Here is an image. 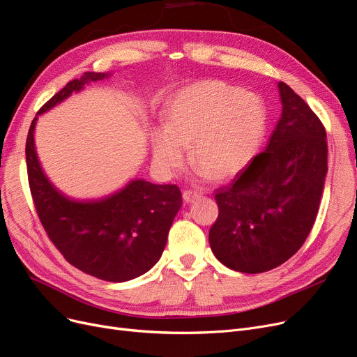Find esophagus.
Segmentation results:
<instances>
[{
    "instance_id": "34e87169",
    "label": "esophagus",
    "mask_w": 357,
    "mask_h": 357,
    "mask_svg": "<svg viewBox=\"0 0 357 357\" xmlns=\"http://www.w3.org/2000/svg\"><path fill=\"white\" fill-rule=\"evenodd\" d=\"M198 197H201V192L192 191V190H187V191H183V194H182V198H183L185 203H192V201L197 199Z\"/></svg>"
}]
</instances>
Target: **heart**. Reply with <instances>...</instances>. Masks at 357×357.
<instances>
[{"label":"heart","mask_w":357,"mask_h":357,"mask_svg":"<svg viewBox=\"0 0 357 357\" xmlns=\"http://www.w3.org/2000/svg\"><path fill=\"white\" fill-rule=\"evenodd\" d=\"M267 123L266 102L255 91L215 80L195 83L169 102L166 126L154 128L153 163L163 175H175L191 144L201 176H234L255 158Z\"/></svg>","instance_id":"1"}]
</instances>
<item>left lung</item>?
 Returning <instances> with one entry per match:
<instances>
[{"label": "left lung", "instance_id": "8db88e82", "mask_svg": "<svg viewBox=\"0 0 357 357\" xmlns=\"http://www.w3.org/2000/svg\"><path fill=\"white\" fill-rule=\"evenodd\" d=\"M266 150L230 185L215 191L219 217L211 251L226 267L257 274L282 266L311 231L327 175V132L307 103L286 83Z\"/></svg>", "mask_w": 357, "mask_h": 357}]
</instances>
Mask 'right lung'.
Returning <instances> with one entry per match:
<instances>
[{
  "label": "right lung",
  "mask_w": 357,
  "mask_h": 357,
  "mask_svg": "<svg viewBox=\"0 0 357 357\" xmlns=\"http://www.w3.org/2000/svg\"><path fill=\"white\" fill-rule=\"evenodd\" d=\"M105 73H84L66 84L38 112L50 111L84 84L107 79ZM38 115L26 140L29 187L43 229L58 251L75 268L106 282H128L147 273L160 259L169 229L182 206L176 185L132 179L100 199H71L43 174L35 149Z\"/></svg>",
  "instance_id": "obj_1"
}]
</instances>
